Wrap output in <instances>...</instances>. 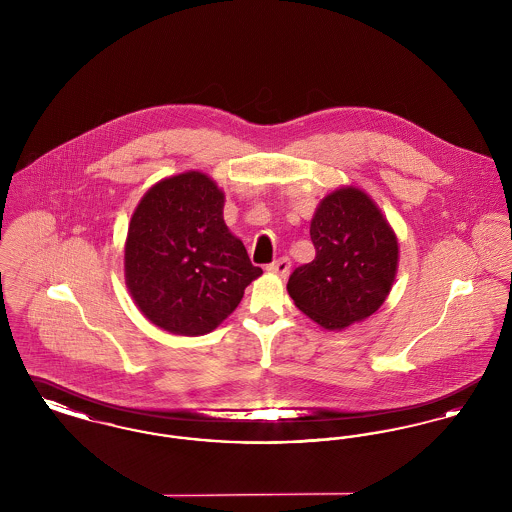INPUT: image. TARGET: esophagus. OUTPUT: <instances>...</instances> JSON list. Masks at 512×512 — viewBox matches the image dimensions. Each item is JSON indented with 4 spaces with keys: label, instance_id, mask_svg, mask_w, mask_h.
I'll use <instances>...</instances> for the list:
<instances>
[{
    "label": "esophagus",
    "instance_id": "obj_1",
    "mask_svg": "<svg viewBox=\"0 0 512 512\" xmlns=\"http://www.w3.org/2000/svg\"><path fill=\"white\" fill-rule=\"evenodd\" d=\"M290 267H292L290 259H288V257H280L278 261L270 263L267 270L268 272H272V274H278L280 278H288V274H290Z\"/></svg>",
    "mask_w": 512,
    "mask_h": 512
}]
</instances>
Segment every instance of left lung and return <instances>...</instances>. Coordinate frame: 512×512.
<instances>
[{"instance_id": "8db88e82", "label": "left lung", "mask_w": 512, "mask_h": 512, "mask_svg": "<svg viewBox=\"0 0 512 512\" xmlns=\"http://www.w3.org/2000/svg\"><path fill=\"white\" fill-rule=\"evenodd\" d=\"M311 240L315 259L288 280L295 307L326 330L376 313L399 261L397 238L376 203L353 186L326 195L311 220Z\"/></svg>"}]
</instances>
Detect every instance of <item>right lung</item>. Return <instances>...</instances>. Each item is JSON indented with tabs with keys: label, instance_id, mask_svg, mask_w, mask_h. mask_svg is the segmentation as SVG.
Here are the masks:
<instances>
[{
	"label": "right lung",
	"instance_id": "right-lung-1",
	"mask_svg": "<svg viewBox=\"0 0 512 512\" xmlns=\"http://www.w3.org/2000/svg\"><path fill=\"white\" fill-rule=\"evenodd\" d=\"M222 209L219 186L190 171L149 188L132 215L126 286L146 318L171 334H209L263 274L224 224Z\"/></svg>",
	"mask_w": 512,
	"mask_h": 512
}]
</instances>
